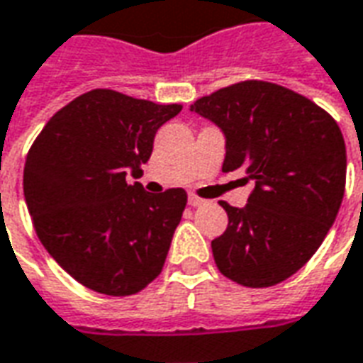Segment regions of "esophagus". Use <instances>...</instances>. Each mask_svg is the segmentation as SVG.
I'll return each instance as SVG.
<instances>
[{"instance_id":"esophagus-1","label":"esophagus","mask_w":363,"mask_h":363,"mask_svg":"<svg viewBox=\"0 0 363 363\" xmlns=\"http://www.w3.org/2000/svg\"><path fill=\"white\" fill-rule=\"evenodd\" d=\"M206 200L200 199V196H196V194H189V204L190 206H202Z\"/></svg>"}]
</instances>
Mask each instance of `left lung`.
Masks as SVG:
<instances>
[{"instance_id":"obj_1","label":"left lung","mask_w":363,"mask_h":363,"mask_svg":"<svg viewBox=\"0 0 363 363\" xmlns=\"http://www.w3.org/2000/svg\"><path fill=\"white\" fill-rule=\"evenodd\" d=\"M225 133L222 171L255 182L247 206L220 200L228 228L212 240L224 277L273 287L311 259L340 210L346 145L336 120L301 94L265 80H243L190 106Z\"/></svg>"}]
</instances>
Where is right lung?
<instances>
[{
    "label": "right lung",
    "mask_w": 363,
    "mask_h": 363,
    "mask_svg": "<svg viewBox=\"0 0 363 363\" xmlns=\"http://www.w3.org/2000/svg\"><path fill=\"white\" fill-rule=\"evenodd\" d=\"M182 110L96 88L47 121L25 159L23 192L35 232L70 277L129 296L163 271L186 192H145L141 167L157 129Z\"/></svg>",
    "instance_id": "1"
}]
</instances>
